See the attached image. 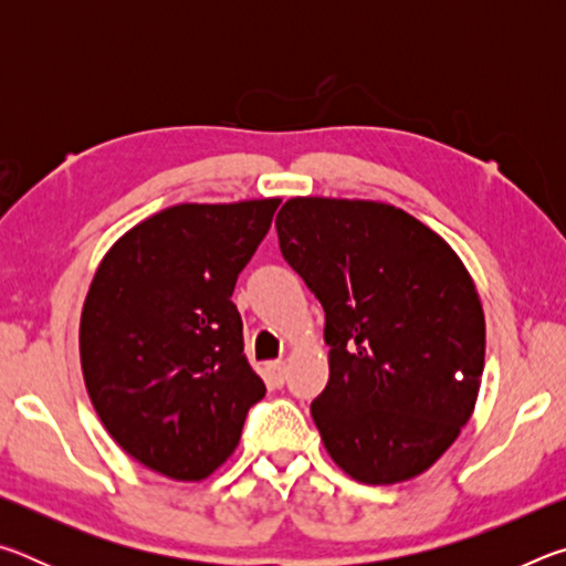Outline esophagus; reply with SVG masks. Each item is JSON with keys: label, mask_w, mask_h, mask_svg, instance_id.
<instances>
[{"label": "esophagus", "mask_w": 566, "mask_h": 566, "mask_svg": "<svg viewBox=\"0 0 566 566\" xmlns=\"http://www.w3.org/2000/svg\"><path fill=\"white\" fill-rule=\"evenodd\" d=\"M266 371H270V379H272L274 387H282V385H284V379H286V364H284L282 359L266 364Z\"/></svg>", "instance_id": "esophagus-1"}]
</instances>
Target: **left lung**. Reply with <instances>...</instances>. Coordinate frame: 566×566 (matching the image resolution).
<instances>
[{
    "label": "left lung",
    "mask_w": 566,
    "mask_h": 566,
    "mask_svg": "<svg viewBox=\"0 0 566 566\" xmlns=\"http://www.w3.org/2000/svg\"><path fill=\"white\" fill-rule=\"evenodd\" d=\"M286 264L324 306L322 442L361 484L427 472L462 432L484 369V312L457 252L369 199L294 197L276 214Z\"/></svg>",
    "instance_id": "obj_1"
}]
</instances>
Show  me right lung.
I'll list each match as a JSON object with an SVG mask.
<instances>
[{"mask_svg": "<svg viewBox=\"0 0 566 566\" xmlns=\"http://www.w3.org/2000/svg\"><path fill=\"white\" fill-rule=\"evenodd\" d=\"M280 202L161 209L94 272L80 322L84 385L114 442L151 472L212 474L266 395L232 292Z\"/></svg>", "mask_w": 566, "mask_h": 566, "instance_id": "obj_1", "label": "right lung"}]
</instances>
